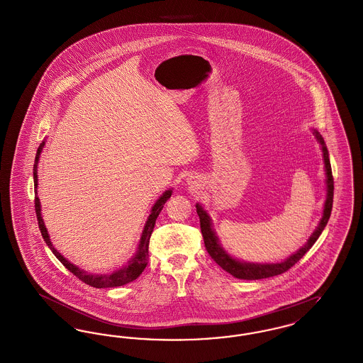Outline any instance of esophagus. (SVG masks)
I'll list each match as a JSON object with an SVG mask.
<instances>
[{
  "mask_svg": "<svg viewBox=\"0 0 363 363\" xmlns=\"http://www.w3.org/2000/svg\"><path fill=\"white\" fill-rule=\"evenodd\" d=\"M186 185L191 188V189H199L200 188V181L197 179V177H194V175H189L188 178H186Z\"/></svg>",
  "mask_w": 363,
  "mask_h": 363,
  "instance_id": "34e87169",
  "label": "esophagus"
}]
</instances>
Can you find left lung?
<instances>
[{"mask_svg": "<svg viewBox=\"0 0 363 363\" xmlns=\"http://www.w3.org/2000/svg\"><path fill=\"white\" fill-rule=\"evenodd\" d=\"M313 135L317 138V141L321 145V151H323V157H324V166H325V184H327V199L324 203V211H323V218L320 219V223L315 227V230L313 231L308 242L299 249L296 250L290 257H287L280 262H246L241 259H234L233 256H230L223 246L220 245V241L212 227V220L211 216L208 215L207 211L201 204H196V211L197 215L200 218V227H201V234L204 238L206 243V249H207L209 256L212 259L225 269V272H228L230 275L243 280H256V279H265V277H277L286 271H289L293 265H295L299 259L305 256V253L311 249L314 245V242L318 240V237L321 235L323 230L325 228V225L328 223L329 216H330V211H332V203H333V177H332V169H330V162H329L328 150L327 145L324 143V138L318 133V130L311 129Z\"/></svg>", "mask_w": 363, "mask_h": 363, "instance_id": "8db88e82", "label": "left lung"}]
</instances>
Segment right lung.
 I'll return each instance as SVG.
<instances>
[{
  "label": "right lung",
  "mask_w": 363,
  "mask_h": 363,
  "mask_svg": "<svg viewBox=\"0 0 363 363\" xmlns=\"http://www.w3.org/2000/svg\"><path fill=\"white\" fill-rule=\"evenodd\" d=\"M45 147V141L40 143L38 151H36V157H35L34 163V186L35 194H36V189H38V163H39V156L42 154V150ZM173 189L166 190L157 200L155 204L151 208V213L147 218V222L143 228L140 241H138V250L135 253V256L126 262V265H123L120 269L111 272V274H101V275H95V274H88L84 269L76 267L74 264H72L69 259H65L54 246H52V241H50V235L48 233L46 225L42 219V212H40V201L39 197L35 196V212H36V218H38V223H39V230L42 233V237L46 242V245L50 247L52 255L60 259L64 267L70 271L76 277H79L82 281H84L88 286H92L95 289H108V287H118V286H123L128 284L133 280H136L141 272L144 271V268L148 264V245H150V238L151 234L154 231L155 227L156 218L159 216L162 208L164 206V203L172 197Z\"/></svg>",
  "instance_id": "obj_1"
}]
</instances>
